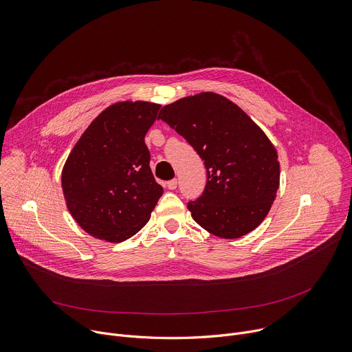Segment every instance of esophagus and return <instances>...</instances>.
Returning <instances> with one entry per match:
<instances>
[{"instance_id":"obj_1","label":"esophagus","mask_w":352,"mask_h":352,"mask_svg":"<svg viewBox=\"0 0 352 352\" xmlns=\"http://www.w3.org/2000/svg\"><path fill=\"white\" fill-rule=\"evenodd\" d=\"M167 188H168V189H171V190H173V189H175V188H177V179L174 178V179L167 181Z\"/></svg>"}]
</instances>
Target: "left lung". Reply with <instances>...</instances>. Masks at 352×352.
<instances>
[{"mask_svg": "<svg viewBox=\"0 0 352 352\" xmlns=\"http://www.w3.org/2000/svg\"><path fill=\"white\" fill-rule=\"evenodd\" d=\"M159 118L205 162V190L188 202L193 220L228 239L255 230L280 185L277 152L265 132L228 98L210 91L164 106Z\"/></svg>", "mask_w": 352, "mask_h": 352, "instance_id": "obj_1", "label": "left lung"}]
</instances>
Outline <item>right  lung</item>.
I'll return each instance as SVG.
<instances>
[{
    "label": "right lung",
    "mask_w": 352,
    "mask_h": 352,
    "mask_svg": "<svg viewBox=\"0 0 352 352\" xmlns=\"http://www.w3.org/2000/svg\"><path fill=\"white\" fill-rule=\"evenodd\" d=\"M160 104L122 102L100 114L80 136L63 170V190L75 221L90 235L122 242L150 219L163 195L150 170L144 135Z\"/></svg>",
    "instance_id": "1"
}]
</instances>
